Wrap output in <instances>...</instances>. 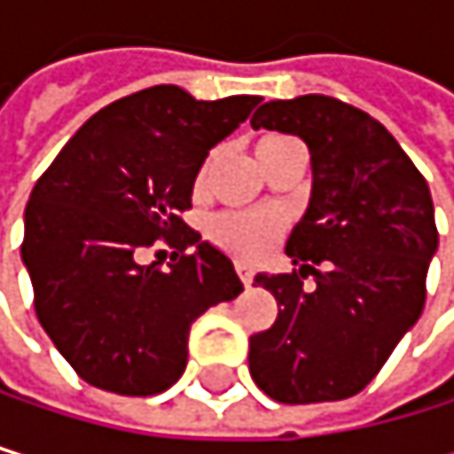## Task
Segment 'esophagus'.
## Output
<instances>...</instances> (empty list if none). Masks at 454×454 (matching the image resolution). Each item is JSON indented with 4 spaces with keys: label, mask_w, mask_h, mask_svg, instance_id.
<instances>
[{
    "label": "esophagus",
    "mask_w": 454,
    "mask_h": 454,
    "mask_svg": "<svg viewBox=\"0 0 454 454\" xmlns=\"http://www.w3.org/2000/svg\"><path fill=\"white\" fill-rule=\"evenodd\" d=\"M237 275H239V280L245 283V286H250L253 283V267L250 264H245V261H237Z\"/></svg>",
    "instance_id": "esophagus-1"
}]
</instances>
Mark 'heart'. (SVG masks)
Returning <instances> with one entry per match:
<instances>
[{
    "label": "heart",
    "mask_w": 454,
    "mask_h": 454,
    "mask_svg": "<svg viewBox=\"0 0 454 454\" xmlns=\"http://www.w3.org/2000/svg\"><path fill=\"white\" fill-rule=\"evenodd\" d=\"M294 141L286 136H267L258 141V154H267L270 149ZM212 160H207V166L199 174V182L204 179L207 168ZM283 234V217L272 215V212H220L215 217H209L207 223V237L223 247L225 253L239 255V258H261Z\"/></svg>",
    "instance_id": "1"
}]
</instances>
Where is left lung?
<instances>
[{
	"instance_id": "obj_1",
	"label": "left lung",
	"mask_w": 454,
	"mask_h": 454,
	"mask_svg": "<svg viewBox=\"0 0 454 454\" xmlns=\"http://www.w3.org/2000/svg\"><path fill=\"white\" fill-rule=\"evenodd\" d=\"M250 125L300 136L313 166L308 212L286 242L300 270L255 275L278 318L250 338V376L278 403L351 397L425 308L439 247L427 182L381 121L338 98L272 100Z\"/></svg>"
}]
</instances>
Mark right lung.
<instances>
[{
  "mask_svg": "<svg viewBox=\"0 0 454 454\" xmlns=\"http://www.w3.org/2000/svg\"><path fill=\"white\" fill-rule=\"evenodd\" d=\"M258 103L149 86L100 108L37 179L21 258L43 329L86 384L133 397L168 389L184 373L190 324L242 291L229 255L182 212L209 149ZM158 239L177 250L168 270L137 264Z\"/></svg>",
  "mask_w": 454,
  "mask_h": 454,
  "instance_id": "1",
  "label": "right lung"
}]
</instances>
